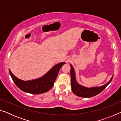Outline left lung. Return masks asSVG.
<instances>
[{
  "label": "left lung",
  "mask_w": 121,
  "mask_h": 121,
  "mask_svg": "<svg viewBox=\"0 0 121 121\" xmlns=\"http://www.w3.org/2000/svg\"><path fill=\"white\" fill-rule=\"evenodd\" d=\"M71 70L70 75L71 77V90L73 93L77 96L83 98H90L92 97L98 95L107 87V86L111 82L113 76L112 78L106 84L102 86L101 87H95L91 88H87L83 86L79 85L76 81L75 71L73 66L70 65Z\"/></svg>",
  "instance_id": "1"
}]
</instances>
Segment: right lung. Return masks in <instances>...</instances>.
I'll return each mask as SVG.
<instances>
[{
  "label": "right lung",
  "mask_w": 121,
  "mask_h": 121,
  "mask_svg": "<svg viewBox=\"0 0 121 121\" xmlns=\"http://www.w3.org/2000/svg\"><path fill=\"white\" fill-rule=\"evenodd\" d=\"M65 62L55 65L48 72L41 78L34 80L24 81L15 77L9 70L10 75L16 85L22 91L34 95L43 93L49 91L54 85L60 68Z\"/></svg>",
  "instance_id": "right-lung-1"
}]
</instances>
